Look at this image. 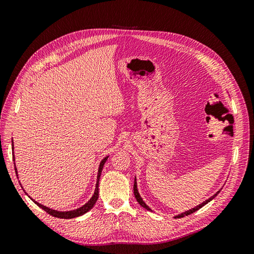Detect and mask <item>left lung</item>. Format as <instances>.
Masks as SVG:
<instances>
[{
    "label": "left lung",
    "mask_w": 254,
    "mask_h": 254,
    "mask_svg": "<svg viewBox=\"0 0 254 254\" xmlns=\"http://www.w3.org/2000/svg\"><path fill=\"white\" fill-rule=\"evenodd\" d=\"M222 189V188H221ZM220 189V190H221ZM220 190H217L216 193H215L213 196H211L210 198H207L206 200H204L202 203H200V204H198V205H196V206H194L193 209H190V210H188V211H186V212H183V213H180V214H178V215H175L174 216V218H181V217H184V216H188V215H190V214H193L194 212H196V211H198L199 209H201V207L203 206V205H205L207 202H210V201H212L213 199L216 197L218 194H219V191H220ZM133 193H134V196H135V199H136V201L139 202V204L140 205H142L144 209H146L147 211H150V212H152V210L150 209V207L145 203V201L143 200V198L141 197V195H140V193H139V190H137V183H136V177L134 178V184H133Z\"/></svg>",
    "instance_id": "obj_1"
}]
</instances>
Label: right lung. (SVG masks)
Returning <instances> with one entry per match:
<instances>
[{"label": "right lung", "mask_w": 254, "mask_h": 254, "mask_svg": "<svg viewBox=\"0 0 254 254\" xmlns=\"http://www.w3.org/2000/svg\"><path fill=\"white\" fill-rule=\"evenodd\" d=\"M108 158H109V155L106 156V157L101 161V163H99L98 171H97V177H96V184H95V190H94L93 196H92V197L90 198V200H89L87 203H84L82 206L78 207V209L71 210V211H57V210H54V209H51V207H49V206H45V205H43V204H41V203H39V202H37L36 200H34V199H33L32 197L27 195L26 191H25V193H26V195H27L30 199H32V200H33L38 206H40L42 210H44L45 212L49 213L50 215H52V216H54V217L64 218V219H71V218H75V217L81 216V215H83V214H86L87 212H89V211L92 209V207L94 206V204H95V202H96V200H97V198H98V183H99V179H101V174H102V171H103V167H104V165H105V163H106V161L108 160ZM12 159H13V161H14L13 141H12ZM14 170H16V174H17V176H18V171H17V167H16V163H14ZM21 187H22V186H21ZM23 190H24V189H23Z\"/></svg>", "instance_id": "add662e5"}]
</instances>
